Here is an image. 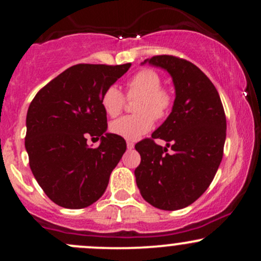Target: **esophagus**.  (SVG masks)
<instances>
[{
    "instance_id": "1",
    "label": "esophagus",
    "mask_w": 261,
    "mask_h": 261,
    "mask_svg": "<svg viewBox=\"0 0 261 261\" xmlns=\"http://www.w3.org/2000/svg\"><path fill=\"white\" fill-rule=\"evenodd\" d=\"M126 146H127V149H133L135 147L134 142H131V141H127L126 142Z\"/></svg>"
}]
</instances>
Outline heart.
<instances>
[{
    "label": "heart",
    "mask_w": 261,
    "mask_h": 261,
    "mask_svg": "<svg viewBox=\"0 0 261 261\" xmlns=\"http://www.w3.org/2000/svg\"><path fill=\"white\" fill-rule=\"evenodd\" d=\"M162 80L153 70H141L128 80L127 97L130 99L140 98L137 103V115H126L116 119L110 124L113 134L122 139L135 141L147 134L153 126L154 118L163 119L168 115L173 104L172 94L161 88ZM124 93L116 86H110L101 97V106L110 116H116L125 106Z\"/></svg>",
    "instance_id": "obj_1"
}]
</instances>
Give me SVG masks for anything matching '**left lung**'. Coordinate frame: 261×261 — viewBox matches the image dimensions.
<instances>
[{
    "mask_svg": "<svg viewBox=\"0 0 261 261\" xmlns=\"http://www.w3.org/2000/svg\"><path fill=\"white\" fill-rule=\"evenodd\" d=\"M146 62L170 74L175 99L152 139L135 146L141 155L135 176L146 201L174 211L196 201L214 180L223 155L226 115L217 89L194 64L169 55L153 56L142 65ZM153 138L166 140L172 153Z\"/></svg>",
    "mask_w": 261,
    "mask_h": 261,
    "instance_id": "obj_1",
    "label": "left lung"
}]
</instances>
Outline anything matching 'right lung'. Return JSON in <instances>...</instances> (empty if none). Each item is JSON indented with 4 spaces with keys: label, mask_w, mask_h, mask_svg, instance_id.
Here are the masks:
<instances>
[{
    "label": "right lung",
    "mask_w": 261,
    "mask_h": 261,
    "mask_svg": "<svg viewBox=\"0 0 261 261\" xmlns=\"http://www.w3.org/2000/svg\"><path fill=\"white\" fill-rule=\"evenodd\" d=\"M131 64H80L37 93L27 113L25 149L44 193L65 208H83L103 195L126 142L107 133L101 97ZM88 136L101 139L92 149Z\"/></svg>",
    "instance_id": "obj_1"
}]
</instances>
